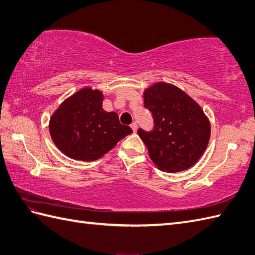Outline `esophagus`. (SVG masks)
<instances>
[{"instance_id":"34e87169","label":"esophagus","mask_w":255,"mask_h":255,"mask_svg":"<svg viewBox=\"0 0 255 255\" xmlns=\"http://www.w3.org/2000/svg\"><path fill=\"white\" fill-rule=\"evenodd\" d=\"M131 128H132V129H133V132H136V129H137V124H136L135 122H133V123L131 124Z\"/></svg>"}]
</instances>
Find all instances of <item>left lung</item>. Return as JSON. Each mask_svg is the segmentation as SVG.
I'll return each mask as SVG.
<instances>
[{"label": "left lung", "instance_id": "left-lung-1", "mask_svg": "<svg viewBox=\"0 0 255 255\" xmlns=\"http://www.w3.org/2000/svg\"><path fill=\"white\" fill-rule=\"evenodd\" d=\"M144 107L154 127L151 132L138 128L137 133L158 169L175 173L196 164L211 135L210 121L199 105L177 86L158 82L145 90Z\"/></svg>", "mask_w": 255, "mask_h": 255}]
</instances>
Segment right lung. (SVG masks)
<instances>
[{
    "instance_id": "obj_1",
    "label": "right lung",
    "mask_w": 255,
    "mask_h": 255,
    "mask_svg": "<svg viewBox=\"0 0 255 255\" xmlns=\"http://www.w3.org/2000/svg\"><path fill=\"white\" fill-rule=\"evenodd\" d=\"M101 91L84 88L68 97L49 120V133L59 150L74 160L94 161L132 133L114 111L103 109Z\"/></svg>"
}]
</instances>
